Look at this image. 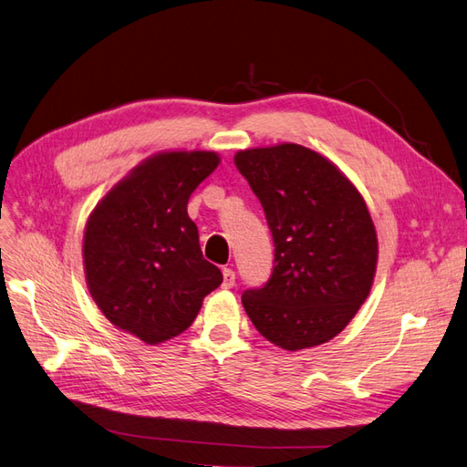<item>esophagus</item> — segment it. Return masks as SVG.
<instances>
[{"instance_id": "34e87169", "label": "esophagus", "mask_w": 467, "mask_h": 467, "mask_svg": "<svg viewBox=\"0 0 467 467\" xmlns=\"http://www.w3.org/2000/svg\"><path fill=\"white\" fill-rule=\"evenodd\" d=\"M222 275H223L222 286H223V288H232V286L235 285V273L232 271V268H223Z\"/></svg>"}]
</instances>
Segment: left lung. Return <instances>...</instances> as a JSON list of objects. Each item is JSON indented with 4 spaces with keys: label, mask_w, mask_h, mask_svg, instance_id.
Segmentation results:
<instances>
[{
    "label": "left lung",
    "mask_w": 467,
    "mask_h": 467,
    "mask_svg": "<svg viewBox=\"0 0 467 467\" xmlns=\"http://www.w3.org/2000/svg\"><path fill=\"white\" fill-rule=\"evenodd\" d=\"M234 161L275 242L271 278L242 296L249 319L285 350L331 341L376 276L378 235L362 194L331 160L300 144L239 150Z\"/></svg>",
    "instance_id": "8db88e82"
}]
</instances>
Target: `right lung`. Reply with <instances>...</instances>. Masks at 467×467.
Here are the masks:
<instances>
[{
    "label": "right lung",
    "instance_id": "add662e5",
    "mask_svg": "<svg viewBox=\"0 0 467 467\" xmlns=\"http://www.w3.org/2000/svg\"><path fill=\"white\" fill-rule=\"evenodd\" d=\"M218 165L216 151L153 153L88 218L81 251L91 298L117 329L146 345L181 335L222 285L187 214L192 191Z\"/></svg>",
    "mask_w": 467,
    "mask_h": 467
}]
</instances>
